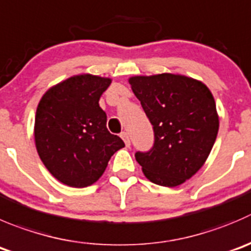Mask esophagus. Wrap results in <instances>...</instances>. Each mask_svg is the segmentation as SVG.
I'll return each mask as SVG.
<instances>
[{
	"label": "esophagus",
	"instance_id": "1",
	"mask_svg": "<svg viewBox=\"0 0 251 251\" xmlns=\"http://www.w3.org/2000/svg\"><path fill=\"white\" fill-rule=\"evenodd\" d=\"M121 138H123L124 140V142H125V145H126V147H128V146L131 145V141H130V136H128V133L127 132H125V131H124V132H121Z\"/></svg>",
	"mask_w": 251,
	"mask_h": 251
}]
</instances>
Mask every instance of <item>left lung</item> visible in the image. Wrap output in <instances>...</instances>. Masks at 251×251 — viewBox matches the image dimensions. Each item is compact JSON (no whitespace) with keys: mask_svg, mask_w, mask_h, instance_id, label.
<instances>
[{"mask_svg":"<svg viewBox=\"0 0 251 251\" xmlns=\"http://www.w3.org/2000/svg\"><path fill=\"white\" fill-rule=\"evenodd\" d=\"M154 132L153 147L135 157L147 179L177 186L198 173L218 133L216 103L200 81L162 74L128 79Z\"/></svg>","mask_w":251,"mask_h":251,"instance_id":"obj_1","label":"left lung"}]
</instances>
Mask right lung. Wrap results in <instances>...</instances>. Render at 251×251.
Listing matches in <instances>:
<instances>
[{
  "label": "right lung",
  "instance_id": "add662e5",
  "mask_svg": "<svg viewBox=\"0 0 251 251\" xmlns=\"http://www.w3.org/2000/svg\"><path fill=\"white\" fill-rule=\"evenodd\" d=\"M111 79L79 75L56 84L39 101L34 137L46 169L62 184L86 187L103 175L111 155L125 147L106 128L99 106Z\"/></svg>",
  "mask_w": 251,
  "mask_h": 251
}]
</instances>
